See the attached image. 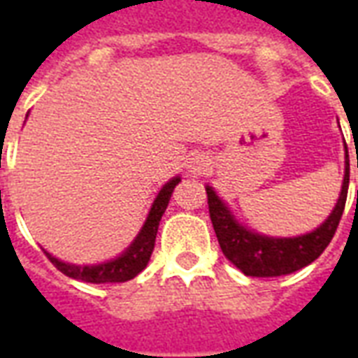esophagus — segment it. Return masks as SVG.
Listing matches in <instances>:
<instances>
[{
  "mask_svg": "<svg viewBox=\"0 0 358 358\" xmlns=\"http://www.w3.org/2000/svg\"><path fill=\"white\" fill-rule=\"evenodd\" d=\"M207 166H209V163H207V159L201 155L194 157V159L189 161V164H187L189 172H194V174H203V172L207 171Z\"/></svg>",
  "mask_w": 358,
  "mask_h": 358,
  "instance_id": "esophagus-1",
  "label": "esophagus"
}]
</instances>
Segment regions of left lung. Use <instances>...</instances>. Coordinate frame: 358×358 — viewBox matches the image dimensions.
I'll return each instance as SVG.
<instances>
[{"mask_svg":"<svg viewBox=\"0 0 358 358\" xmlns=\"http://www.w3.org/2000/svg\"><path fill=\"white\" fill-rule=\"evenodd\" d=\"M358 166V161H357ZM207 189V203H209V215L218 243L224 257L232 264L245 274L257 278H274L292 274L295 270L307 266L328 248V243L338 230L339 220L343 215L347 201V189H349V153L345 145V174H343V186L336 207L330 217L324 220L316 230L295 238H268L263 234H257L241 226L230 209L226 207L222 199L215 194L210 186Z\"/></svg>","mask_w":358,"mask_h":358,"instance_id":"8db88e82","label":"left lung"}]
</instances>
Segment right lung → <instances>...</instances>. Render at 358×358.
Listing matches in <instances>:
<instances>
[{
	"instance_id": "1",
	"label": "right lung",
	"mask_w": 358,
	"mask_h": 358,
	"mask_svg": "<svg viewBox=\"0 0 358 358\" xmlns=\"http://www.w3.org/2000/svg\"><path fill=\"white\" fill-rule=\"evenodd\" d=\"M180 176L172 178L171 182H166L161 192L155 197V201L151 205L148 220L145 224L141 226L140 234L136 236V240L130 243V248L126 249L124 253L113 261H107L103 264H94V266H78V264H69L59 261L53 255H50L45 251V255L51 263L57 266L65 276L74 278V280H82V282H90V284H115V282H128L140 274L141 270L145 268L149 263V257L153 253L155 248L157 230H159V222L161 217L164 215V210L169 207L171 195L174 192V187L178 186Z\"/></svg>"
}]
</instances>
